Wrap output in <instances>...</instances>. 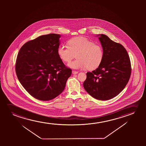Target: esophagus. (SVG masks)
<instances>
[{
	"mask_svg": "<svg viewBox=\"0 0 146 146\" xmlns=\"http://www.w3.org/2000/svg\"><path fill=\"white\" fill-rule=\"evenodd\" d=\"M78 71H74V70L72 71V74H78Z\"/></svg>",
	"mask_w": 146,
	"mask_h": 146,
	"instance_id": "34e87169",
	"label": "esophagus"
}]
</instances>
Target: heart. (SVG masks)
<instances>
[{
  "mask_svg": "<svg viewBox=\"0 0 146 146\" xmlns=\"http://www.w3.org/2000/svg\"><path fill=\"white\" fill-rule=\"evenodd\" d=\"M68 46L60 45L57 53L64 62L69 63L77 56V59L69 64L75 69L94 70L102 62L104 51L102 46L85 37H76L68 41Z\"/></svg>",
  "mask_w": 146,
  "mask_h": 146,
  "instance_id": "b5f03b06",
  "label": "heart"
}]
</instances>
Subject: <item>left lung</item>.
<instances>
[{
	"label": "left lung",
	"instance_id": "obj_1",
	"mask_svg": "<svg viewBox=\"0 0 146 146\" xmlns=\"http://www.w3.org/2000/svg\"><path fill=\"white\" fill-rule=\"evenodd\" d=\"M99 36L104 51L103 59L96 70L87 73L83 86L93 98L108 100L118 95L125 87L130 79L131 65L124 46L106 35Z\"/></svg>",
	"mask_w": 146,
	"mask_h": 146
}]
</instances>
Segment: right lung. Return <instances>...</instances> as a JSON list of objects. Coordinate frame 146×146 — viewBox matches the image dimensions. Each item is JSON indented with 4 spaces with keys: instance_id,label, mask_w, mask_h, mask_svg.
<instances>
[{
    "instance_id": "obj_1",
    "label": "right lung",
    "mask_w": 146,
    "mask_h": 146,
    "mask_svg": "<svg viewBox=\"0 0 146 146\" xmlns=\"http://www.w3.org/2000/svg\"><path fill=\"white\" fill-rule=\"evenodd\" d=\"M60 37L53 33L39 36L26 42L18 52L16 75L28 93L38 100L56 98L72 73L57 53Z\"/></svg>"
}]
</instances>
